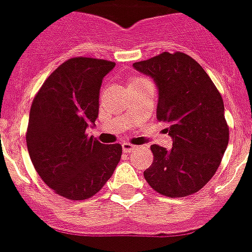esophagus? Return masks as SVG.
I'll use <instances>...</instances> for the list:
<instances>
[{
  "mask_svg": "<svg viewBox=\"0 0 252 252\" xmlns=\"http://www.w3.org/2000/svg\"><path fill=\"white\" fill-rule=\"evenodd\" d=\"M122 147H123V152L124 153H131L134 152V150L137 149V147L133 144H130V143H123L122 144Z\"/></svg>",
  "mask_w": 252,
  "mask_h": 252,
  "instance_id": "1",
  "label": "esophagus"
}]
</instances>
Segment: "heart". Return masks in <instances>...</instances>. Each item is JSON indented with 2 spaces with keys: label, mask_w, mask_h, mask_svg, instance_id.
<instances>
[{
  "label": "heart",
  "mask_w": 252,
  "mask_h": 252,
  "mask_svg": "<svg viewBox=\"0 0 252 252\" xmlns=\"http://www.w3.org/2000/svg\"><path fill=\"white\" fill-rule=\"evenodd\" d=\"M142 81H144V79L143 78H138V77H134V78H130L128 81V86H131V84H135V83H138V82H142Z\"/></svg>",
  "instance_id": "b5f03b06"
}]
</instances>
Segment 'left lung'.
<instances>
[{
  "instance_id": "left-lung-1",
  "label": "left lung",
  "mask_w": 252,
  "mask_h": 252,
  "mask_svg": "<svg viewBox=\"0 0 252 252\" xmlns=\"http://www.w3.org/2000/svg\"><path fill=\"white\" fill-rule=\"evenodd\" d=\"M133 67L158 87L157 118L168 124L171 149L150 147L154 160L144 171L159 194L183 197L208 184L221 163L229 143L224 102L215 84L194 58L163 52Z\"/></svg>"
}]
</instances>
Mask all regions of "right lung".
<instances>
[{
  "instance_id": "1",
  "label": "right lung",
  "mask_w": 252,
  "mask_h": 252,
  "mask_svg": "<svg viewBox=\"0 0 252 252\" xmlns=\"http://www.w3.org/2000/svg\"><path fill=\"white\" fill-rule=\"evenodd\" d=\"M115 63L74 57L49 74L31 105L26 142L34 169L56 194L87 200L114 173L121 144H102L86 129L99 110V91Z\"/></svg>"
}]
</instances>
